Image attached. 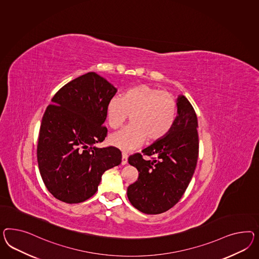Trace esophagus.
Instances as JSON below:
<instances>
[{"mask_svg": "<svg viewBox=\"0 0 259 259\" xmlns=\"http://www.w3.org/2000/svg\"><path fill=\"white\" fill-rule=\"evenodd\" d=\"M127 160H128V154L122 153L121 154V165H125Z\"/></svg>", "mask_w": 259, "mask_h": 259, "instance_id": "esophagus-1", "label": "esophagus"}]
</instances>
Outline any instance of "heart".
Instances as JSON below:
<instances>
[{
  "label": "heart",
  "mask_w": 259,
  "mask_h": 259,
  "mask_svg": "<svg viewBox=\"0 0 259 259\" xmlns=\"http://www.w3.org/2000/svg\"><path fill=\"white\" fill-rule=\"evenodd\" d=\"M176 112L177 104L170 93L149 84L132 88L106 105L107 123L113 129L122 125L131 115V124L111 134L108 141L114 147L130 152L146 138L149 142L161 140L170 131Z\"/></svg>",
  "instance_id": "1"
}]
</instances>
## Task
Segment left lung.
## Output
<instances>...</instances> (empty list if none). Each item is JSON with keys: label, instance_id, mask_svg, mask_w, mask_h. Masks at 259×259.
Here are the masks:
<instances>
[{"label": "left lung", "instance_id": "1", "mask_svg": "<svg viewBox=\"0 0 259 259\" xmlns=\"http://www.w3.org/2000/svg\"><path fill=\"white\" fill-rule=\"evenodd\" d=\"M198 120L185 96L177 99V116L170 131L142 153L129 156L139 178L127 189L130 203L145 214H160L182 198L194 174L199 155ZM151 159H143V155Z\"/></svg>", "mask_w": 259, "mask_h": 259}]
</instances>
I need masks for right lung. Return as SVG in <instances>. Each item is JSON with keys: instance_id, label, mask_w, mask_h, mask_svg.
I'll return each mask as SVG.
<instances>
[{"instance_id": "obj_1", "label": "right lung", "mask_w": 259, "mask_h": 259, "mask_svg": "<svg viewBox=\"0 0 259 259\" xmlns=\"http://www.w3.org/2000/svg\"><path fill=\"white\" fill-rule=\"evenodd\" d=\"M116 92L91 71L63 85L47 106L36 156L42 180L57 200L78 203L90 199L105 170L121 162L118 148L94 146L106 137V105Z\"/></svg>"}]
</instances>
